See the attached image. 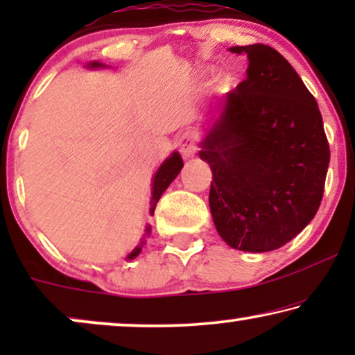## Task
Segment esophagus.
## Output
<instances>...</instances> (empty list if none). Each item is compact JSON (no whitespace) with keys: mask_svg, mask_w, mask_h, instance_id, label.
Segmentation results:
<instances>
[{"mask_svg":"<svg viewBox=\"0 0 355 355\" xmlns=\"http://www.w3.org/2000/svg\"><path fill=\"white\" fill-rule=\"evenodd\" d=\"M179 152H181L184 158H192L193 155H196L197 144L192 134L184 132L181 137H179Z\"/></svg>","mask_w":355,"mask_h":355,"instance_id":"esophagus-1","label":"esophagus"}]
</instances>
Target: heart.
Returning a JSON list of instances; mask_svg holds the SVG:
<instances>
[{"mask_svg":"<svg viewBox=\"0 0 355 355\" xmlns=\"http://www.w3.org/2000/svg\"><path fill=\"white\" fill-rule=\"evenodd\" d=\"M230 82H231V79L226 74H218L215 79V84H216V87H220V89H225V87L230 85Z\"/></svg>","mask_w":355,"mask_h":355,"instance_id":"b5f03b06","label":"heart"}]
</instances>
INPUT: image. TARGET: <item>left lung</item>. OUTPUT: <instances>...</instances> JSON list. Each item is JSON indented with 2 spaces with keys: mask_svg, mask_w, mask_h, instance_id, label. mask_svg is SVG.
I'll list each match as a JSON object with an SVG mask.
<instances>
[{
  "mask_svg": "<svg viewBox=\"0 0 355 355\" xmlns=\"http://www.w3.org/2000/svg\"><path fill=\"white\" fill-rule=\"evenodd\" d=\"M245 53L247 77L211 113L200 142L210 164V210L232 249L270 252L299 234L322 202L329 145L313 95L271 46Z\"/></svg>",
  "mask_w": 355,
  "mask_h": 355,
  "instance_id": "left-lung-1",
  "label": "left lung"
}]
</instances>
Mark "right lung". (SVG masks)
Segmentation results:
<instances>
[{
    "mask_svg": "<svg viewBox=\"0 0 355 355\" xmlns=\"http://www.w3.org/2000/svg\"><path fill=\"white\" fill-rule=\"evenodd\" d=\"M87 67H90V69H98V67H106V64H103V62H98V61H92L87 64ZM182 166H184L182 158L178 152H173L162 164H159V168L157 169V173H155V176L152 179V200H150V215H153L159 197L163 196V192L166 191L169 184L176 179L178 174L181 173ZM150 232H152V227L150 226L145 227V236L142 237V241H140V244L135 247L132 252H130L125 260H134L135 257L142 252V247L145 244V237L150 236Z\"/></svg>",
    "mask_w": 355,
    "mask_h": 355,
    "instance_id": "add662e5",
    "label": "right lung"
}]
</instances>
